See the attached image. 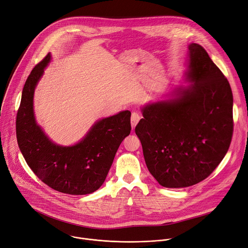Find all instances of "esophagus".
Masks as SVG:
<instances>
[{"mask_svg":"<svg viewBox=\"0 0 248 248\" xmlns=\"http://www.w3.org/2000/svg\"><path fill=\"white\" fill-rule=\"evenodd\" d=\"M130 121H131V126H132V128H134V127L136 126V124H138V122L140 121V116H139V114L136 113V112H132Z\"/></svg>","mask_w":248,"mask_h":248,"instance_id":"1","label":"esophagus"}]
</instances>
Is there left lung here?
<instances>
[{
  "mask_svg": "<svg viewBox=\"0 0 248 248\" xmlns=\"http://www.w3.org/2000/svg\"><path fill=\"white\" fill-rule=\"evenodd\" d=\"M190 85L169 101L149 104L135 126L146 166L164 187L196 185L227 154L233 132L232 92L227 78L199 44L188 46Z\"/></svg>",
  "mask_w": 248,
  "mask_h": 248,
  "instance_id": "obj_1",
  "label": "left lung"
}]
</instances>
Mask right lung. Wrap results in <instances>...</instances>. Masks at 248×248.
Masks as SVG:
<instances>
[{"mask_svg": "<svg viewBox=\"0 0 248 248\" xmlns=\"http://www.w3.org/2000/svg\"><path fill=\"white\" fill-rule=\"evenodd\" d=\"M48 54L27 78L16 115L18 147L32 171L51 188L72 195L96 191L105 182L122 141L131 130L129 111L97 122L74 146L53 143L36 124L34 89L50 62Z\"/></svg>", "mask_w": 248, "mask_h": 248, "instance_id": "add662e5", "label": "right lung"}]
</instances>
